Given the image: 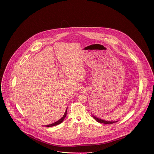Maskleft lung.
Wrapping results in <instances>:
<instances>
[{
  "instance_id": "8db88e82",
  "label": "left lung",
  "mask_w": 154,
  "mask_h": 154,
  "mask_svg": "<svg viewBox=\"0 0 154 154\" xmlns=\"http://www.w3.org/2000/svg\"><path fill=\"white\" fill-rule=\"evenodd\" d=\"M92 117H93L97 122H99V123H103V124H113V123H116V122H117V121H116V122H109V121L104 120H102V119H99L98 117L95 116L93 115V114H92Z\"/></svg>"
}]
</instances>
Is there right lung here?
<instances>
[{"label": "right lung", "instance_id": "1", "mask_svg": "<svg viewBox=\"0 0 154 154\" xmlns=\"http://www.w3.org/2000/svg\"><path fill=\"white\" fill-rule=\"evenodd\" d=\"M67 109H68V108H66V111H65V113H64V115H63V116H62V117L59 120H58V121H57V122H55L54 123H52V124H49V125H44V126H45V127H53V126H55V125H58V124H61V123L64 120V119H65V118L66 117V114H67Z\"/></svg>", "mask_w": 154, "mask_h": 154}]
</instances>
